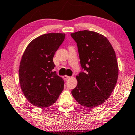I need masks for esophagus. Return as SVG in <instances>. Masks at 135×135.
I'll use <instances>...</instances> for the list:
<instances>
[{
	"mask_svg": "<svg viewBox=\"0 0 135 135\" xmlns=\"http://www.w3.org/2000/svg\"><path fill=\"white\" fill-rule=\"evenodd\" d=\"M70 78V76H67V75H65V76H63V78L64 79H69Z\"/></svg>",
	"mask_w": 135,
	"mask_h": 135,
	"instance_id": "34e87169",
	"label": "esophagus"
}]
</instances>
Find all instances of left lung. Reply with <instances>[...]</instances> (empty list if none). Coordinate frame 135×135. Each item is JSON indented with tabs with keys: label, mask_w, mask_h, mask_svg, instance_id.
<instances>
[{
	"label": "left lung",
	"mask_w": 135,
	"mask_h": 135,
	"mask_svg": "<svg viewBox=\"0 0 135 135\" xmlns=\"http://www.w3.org/2000/svg\"><path fill=\"white\" fill-rule=\"evenodd\" d=\"M71 36L85 70L76 76L78 85L71 94L82 106L95 108L110 97L116 85L118 65L115 52L107 38L95 32L85 30Z\"/></svg>",
	"instance_id": "left-lung-1"
}]
</instances>
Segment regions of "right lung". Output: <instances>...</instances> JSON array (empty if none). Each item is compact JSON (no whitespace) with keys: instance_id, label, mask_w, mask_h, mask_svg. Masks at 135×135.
Segmentation results:
<instances>
[{"instance_id":"obj_1","label":"right lung","mask_w":135,"mask_h":135,"mask_svg":"<svg viewBox=\"0 0 135 135\" xmlns=\"http://www.w3.org/2000/svg\"><path fill=\"white\" fill-rule=\"evenodd\" d=\"M65 34L49 33L33 40L26 48L20 63L19 82L23 93L33 106L47 108L64 89L63 79L52 71L53 58Z\"/></svg>"}]
</instances>
